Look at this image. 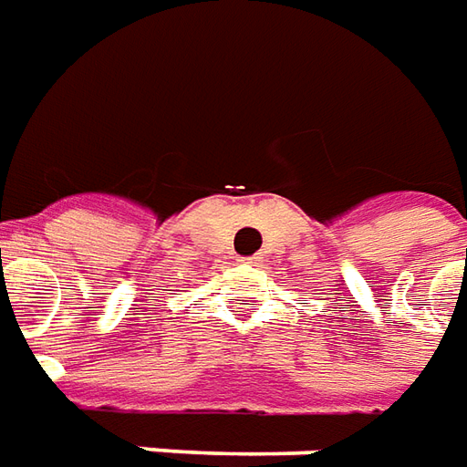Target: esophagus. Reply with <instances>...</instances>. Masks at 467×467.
<instances>
[{
    "instance_id": "1",
    "label": "esophagus",
    "mask_w": 467,
    "mask_h": 467,
    "mask_svg": "<svg viewBox=\"0 0 467 467\" xmlns=\"http://www.w3.org/2000/svg\"><path fill=\"white\" fill-rule=\"evenodd\" d=\"M244 264H256V256H249V259H241Z\"/></svg>"
}]
</instances>
